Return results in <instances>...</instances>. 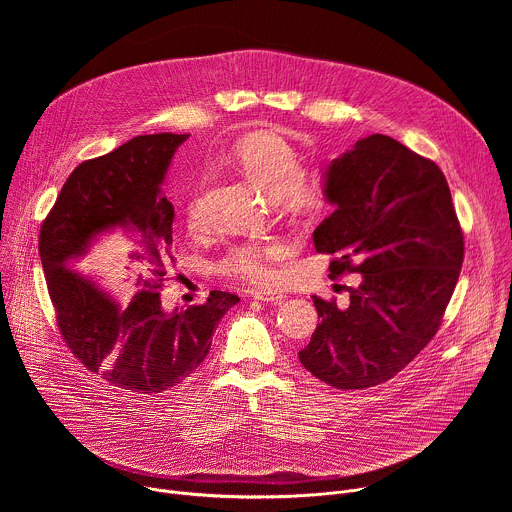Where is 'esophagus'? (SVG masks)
Segmentation results:
<instances>
[{"instance_id":"1","label":"esophagus","mask_w":512,"mask_h":512,"mask_svg":"<svg viewBox=\"0 0 512 512\" xmlns=\"http://www.w3.org/2000/svg\"><path fill=\"white\" fill-rule=\"evenodd\" d=\"M251 298L259 302H269V304H281L285 300L281 291H273V289H253Z\"/></svg>"}]
</instances>
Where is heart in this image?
Segmentation results:
<instances>
[{"instance_id": "heart-1", "label": "heart", "mask_w": 512, "mask_h": 512, "mask_svg": "<svg viewBox=\"0 0 512 512\" xmlns=\"http://www.w3.org/2000/svg\"><path fill=\"white\" fill-rule=\"evenodd\" d=\"M227 164L267 192L273 204L287 216L310 218L324 210L328 190L320 174L302 172L294 145L273 131H255L237 139L227 152ZM184 218L190 231L206 223L202 186L194 184L184 198ZM283 253L275 237H257L231 243L216 259L214 269L233 279L267 283L273 279V261Z\"/></svg>"}]
</instances>
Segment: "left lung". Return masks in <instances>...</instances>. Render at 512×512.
Here are the masks:
<instances>
[{
	"instance_id": "obj_1",
	"label": "left lung",
	"mask_w": 512,
	"mask_h": 512,
	"mask_svg": "<svg viewBox=\"0 0 512 512\" xmlns=\"http://www.w3.org/2000/svg\"><path fill=\"white\" fill-rule=\"evenodd\" d=\"M336 210L314 231L330 277L360 273L348 308L312 296L320 324L300 362L334 389L393 379L444 320L464 261V233L435 162L389 135L358 139L326 170Z\"/></svg>"
}]
</instances>
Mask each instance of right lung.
<instances>
[{"instance_id": "obj_1", "label": "right lung", "mask_w": 512, "mask_h": 512, "mask_svg": "<svg viewBox=\"0 0 512 512\" xmlns=\"http://www.w3.org/2000/svg\"><path fill=\"white\" fill-rule=\"evenodd\" d=\"M190 133L139 135L72 170L40 229V261L58 330L85 367L113 387L154 395L178 387L206 358L221 318L239 302L210 291L166 312L174 206L162 182ZM114 233L110 249L89 254Z\"/></svg>"}]
</instances>
